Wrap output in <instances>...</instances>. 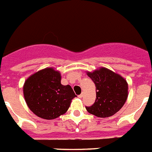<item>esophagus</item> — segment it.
<instances>
[{
    "label": "esophagus",
    "mask_w": 152,
    "mask_h": 152,
    "mask_svg": "<svg viewBox=\"0 0 152 152\" xmlns=\"http://www.w3.org/2000/svg\"><path fill=\"white\" fill-rule=\"evenodd\" d=\"M82 97H83V94H79V95H78L79 98H82Z\"/></svg>",
    "instance_id": "34e87169"
}]
</instances>
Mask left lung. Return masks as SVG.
Wrapping results in <instances>:
<instances>
[{
    "label": "left lung",
    "mask_w": 152,
    "mask_h": 152,
    "mask_svg": "<svg viewBox=\"0 0 152 152\" xmlns=\"http://www.w3.org/2000/svg\"><path fill=\"white\" fill-rule=\"evenodd\" d=\"M96 87V99L86 107L90 114L100 118L110 117L122 107L128 98V83L118 74L102 67L88 73Z\"/></svg>",
    "instance_id": "8db88e82"
}]
</instances>
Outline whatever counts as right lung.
I'll list each match as a JSON object with an SVG mask.
<instances>
[{
  "label": "right lung",
  "instance_id": "1",
  "mask_svg": "<svg viewBox=\"0 0 152 152\" xmlns=\"http://www.w3.org/2000/svg\"><path fill=\"white\" fill-rule=\"evenodd\" d=\"M24 95L31 111L47 120L65 113L71 100L77 97L70 85L61 84V74L50 67L37 71L26 80Z\"/></svg>",
  "mask_w": 152,
  "mask_h": 152
}]
</instances>
